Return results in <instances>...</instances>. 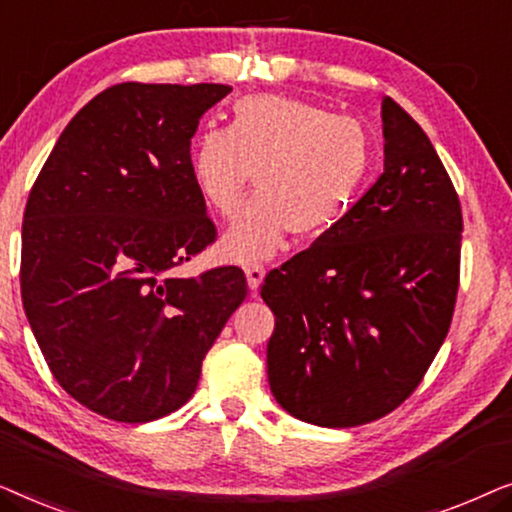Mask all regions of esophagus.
Instances as JSON below:
<instances>
[{"label": "esophagus", "mask_w": 512, "mask_h": 512, "mask_svg": "<svg viewBox=\"0 0 512 512\" xmlns=\"http://www.w3.org/2000/svg\"><path fill=\"white\" fill-rule=\"evenodd\" d=\"M263 277H265L263 265H258V263L247 265V282H249V289L251 291H258V286H261Z\"/></svg>", "instance_id": "obj_1"}]
</instances>
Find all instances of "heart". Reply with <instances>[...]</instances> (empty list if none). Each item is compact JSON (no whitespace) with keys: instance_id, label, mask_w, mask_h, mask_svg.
Returning a JSON list of instances; mask_svg holds the SVG:
<instances>
[{"instance_id":"heart-1","label":"heart","mask_w":512,"mask_h":512,"mask_svg":"<svg viewBox=\"0 0 512 512\" xmlns=\"http://www.w3.org/2000/svg\"><path fill=\"white\" fill-rule=\"evenodd\" d=\"M188 167L195 191L219 216H233L256 170L258 193L221 240L240 263L263 261L296 233H326L352 212L368 184L373 142L352 116L286 95L233 104L226 130H202Z\"/></svg>"}]
</instances>
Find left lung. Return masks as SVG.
Masks as SVG:
<instances>
[{
    "instance_id": "left-lung-1",
    "label": "left lung",
    "mask_w": 512,
    "mask_h": 512,
    "mask_svg": "<svg viewBox=\"0 0 512 512\" xmlns=\"http://www.w3.org/2000/svg\"><path fill=\"white\" fill-rule=\"evenodd\" d=\"M384 172L345 219L261 286L275 312L268 380L307 424L347 429L396 410L450 331L459 195L415 118L382 102Z\"/></svg>"
}]
</instances>
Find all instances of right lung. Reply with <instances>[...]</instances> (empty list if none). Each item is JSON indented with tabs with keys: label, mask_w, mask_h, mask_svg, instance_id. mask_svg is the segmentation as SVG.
<instances>
[{
	"label": "right lung",
	"mask_w": 512,
	"mask_h": 512,
	"mask_svg": "<svg viewBox=\"0 0 512 512\" xmlns=\"http://www.w3.org/2000/svg\"><path fill=\"white\" fill-rule=\"evenodd\" d=\"M223 83H118L53 146L27 198L20 296L51 373L97 415L142 424L179 410L242 300L223 265L174 268L216 240L188 156Z\"/></svg>",
	"instance_id": "right-lung-1"
}]
</instances>
